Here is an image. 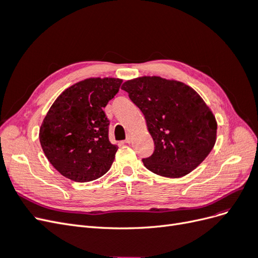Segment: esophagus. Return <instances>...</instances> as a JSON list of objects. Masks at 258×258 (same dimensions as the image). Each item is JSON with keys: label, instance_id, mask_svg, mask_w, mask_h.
Masks as SVG:
<instances>
[{"label": "esophagus", "instance_id": "34e87169", "mask_svg": "<svg viewBox=\"0 0 258 258\" xmlns=\"http://www.w3.org/2000/svg\"><path fill=\"white\" fill-rule=\"evenodd\" d=\"M131 141H132V137H131L130 135H128V136H127V139L124 140V143H128V144H129V143H131Z\"/></svg>", "mask_w": 258, "mask_h": 258}]
</instances>
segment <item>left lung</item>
Returning a JSON list of instances; mask_svg holds the SVG:
<instances>
[{
    "mask_svg": "<svg viewBox=\"0 0 258 258\" xmlns=\"http://www.w3.org/2000/svg\"><path fill=\"white\" fill-rule=\"evenodd\" d=\"M121 89L143 113L154 140L152 156L142 159L152 172L181 177L212 151L217 123L205 101L189 86L159 76L124 82Z\"/></svg>",
    "mask_w": 258,
    "mask_h": 258,
    "instance_id": "left-lung-1",
    "label": "left lung"
}]
</instances>
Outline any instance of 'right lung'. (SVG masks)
I'll return each instance as SVG.
<instances>
[{"label": "right lung", "mask_w": 258, "mask_h": 258, "mask_svg": "<svg viewBox=\"0 0 258 258\" xmlns=\"http://www.w3.org/2000/svg\"><path fill=\"white\" fill-rule=\"evenodd\" d=\"M122 81L87 79L56 99L40 128L43 152L59 173L90 182L110 170L118 150L108 140L110 120L103 111Z\"/></svg>", "instance_id": "add662e5"}]
</instances>
